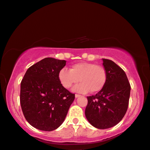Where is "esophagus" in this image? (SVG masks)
Instances as JSON below:
<instances>
[{
  "instance_id": "1",
  "label": "esophagus",
  "mask_w": 150,
  "mask_h": 150,
  "mask_svg": "<svg viewBox=\"0 0 150 150\" xmlns=\"http://www.w3.org/2000/svg\"><path fill=\"white\" fill-rule=\"evenodd\" d=\"M75 96V98H78V97L81 96V95H80V94H76Z\"/></svg>"
}]
</instances>
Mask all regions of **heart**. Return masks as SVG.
Segmentation results:
<instances>
[{"label":"heart","mask_w":150,"mask_h":150,"mask_svg":"<svg viewBox=\"0 0 150 150\" xmlns=\"http://www.w3.org/2000/svg\"><path fill=\"white\" fill-rule=\"evenodd\" d=\"M107 71L101 65L90 62H79L73 64L70 70L63 68L59 71L58 79L63 87L69 89L78 81L73 88L79 93L98 92L107 82Z\"/></svg>","instance_id":"obj_1"}]
</instances>
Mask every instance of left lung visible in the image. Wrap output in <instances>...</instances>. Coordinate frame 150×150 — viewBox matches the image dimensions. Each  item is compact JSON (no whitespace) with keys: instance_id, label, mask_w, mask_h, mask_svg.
Segmentation results:
<instances>
[{"instance_id":"left-lung-1","label":"left lung","mask_w":150,"mask_h":150,"mask_svg":"<svg viewBox=\"0 0 150 150\" xmlns=\"http://www.w3.org/2000/svg\"><path fill=\"white\" fill-rule=\"evenodd\" d=\"M107 82L96 95L88 96L86 117L98 129L113 127L122 120L129 103L130 85L125 72L112 60L103 58Z\"/></svg>"}]
</instances>
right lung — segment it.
Returning a JSON list of instances; mask_svg holds the SVG:
<instances>
[{
    "instance_id": "right-lung-1",
    "label": "right lung",
    "mask_w": 150,
    "mask_h": 150,
    "mask_svg": "<svg viewBox=\"0 0 150 150\" xmlns=\"http://www.w3.org/2000/svg\"><path fill=\"white\" fill-rule=\"evenodd\" d=\"M66 61L45 58L29 67L20 86V105L27 122L37 129L58 128L68 113L75 94L64 88L58 73Z\"/></svg>"
}]
</instances>
